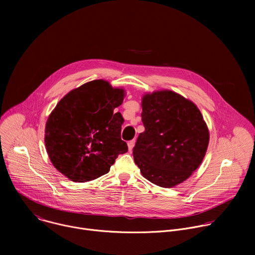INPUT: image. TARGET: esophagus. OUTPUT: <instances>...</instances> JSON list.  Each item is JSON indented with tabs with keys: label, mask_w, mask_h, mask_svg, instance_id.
Wrapping results in <instances>:
<instances>
[{
	"label": "esophagus",
	"mask_w": 255,
	"mask_h": 255,
	"mask_svg": "<svg viewBox=\"0 0 255 255\" xmlns=\"http://www.w3.org/2000/svg\"><path fill=\"white\" fill-rule=\"evenodd\" d=\"M134 145H135V140H131V141L128 142V149H129V151H131L133 149Z\"/></svg>",
	"instance_id": "1"
}]
</instances>
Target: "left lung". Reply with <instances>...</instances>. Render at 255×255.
I'll use <instances>...</instances> for the list:
<instances>
[{
	"instance_id": "8db88e82",
	"label": "left lung",
	"mask_w": 255,
	"mask_h": 255,
	"mask_svg": "<svg viewBox=\"0 0 255 255\" xmlns=\"http://www.w3.org/2000/svg\"><path fill=\"white\" fill-rule=\"evenodd\" d=\"M144 132L133 148L142 175L161 188H172L200 166L209 144V130L198 107L172 91L144 95Z\"/></svg>"
}]
</instances>
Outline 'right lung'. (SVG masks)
<instances>
[{
	"mask_svg": "<svg viewBox=\"0 0 255 255\" xmlns=\"http://www.w3.org/2000/svg\"><path fill=\"white\" fill-rule=\"evenodd\" d=\"M123 89L107 81L89 82L65 95L45 125V146L54 167L76 183L94 180L128 151L121 139Z\"/></svg>",
	"mask_w": 255,
	"mask_h": 255,
	"instance_id": "1",
	"label": "right lung"
}]
</instances>
